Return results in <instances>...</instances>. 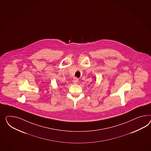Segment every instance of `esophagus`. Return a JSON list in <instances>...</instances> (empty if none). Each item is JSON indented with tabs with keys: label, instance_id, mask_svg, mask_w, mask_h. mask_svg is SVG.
Returning a JSON list of instances; mask_svg holds the SVG:
<instances>
[{
	"label": "esophagus",
	"instance_id": "1",
	"mask_svg": "<svg viewBox=\"0 0 151 151\" xmlns=\"http://www.w3.org/2000/svg\"><path fill=\"white\" fill-rule=\"evenodd\" d=\"M78 81V78H73V83H75H75H77Z\"/></svg>",
	"mask_w": 151,
	"mask_h": 151
}]
</instances>
